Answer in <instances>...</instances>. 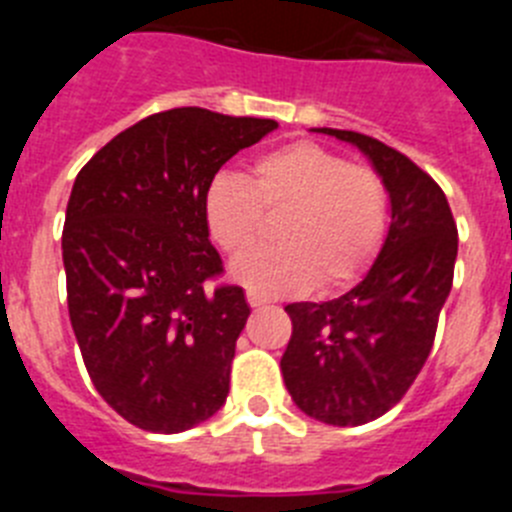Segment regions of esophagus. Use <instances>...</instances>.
Here are the masks:
<instances>
[{
	"mask_svg": "<svg viewBox=\"0 0 512 512\" xmlns=\"http://www.w3.org/2000/svg\"><path fill=\"white\" fill-rule=\"evenodd\" d=\"M246 300L251 307H264L266 305V297H261L259 292H246Z\"/></svg>",
	"mask_w": 512,
	"mask_h": 512,
	"instance_id": "1",
	"label": "esophagus"
}]
</instances>
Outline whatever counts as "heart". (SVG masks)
Listing matches in <instances>:
<instances>
[{
    "label": "heart",
    "instance_id": "b5f03b06",
    "mask_svg": "<svg viewBox=\"0 0 512 512\" xmlns=\"http://www.w3.org/2000/svg\"><path fill=\"white\" fill-rule=\"evenodd\" d=\"M264 212H284L277 228L282 243L235 261L233 277L261 295L300 292L312 282L338 289L359 279L377 256L390 194L374 169L300 140L256 158L251 179L215 174L202 194L207 233L230 256L259 241Z\"/></svg>",
    "mask_w": 512,
    "mask_h": 512
}]
</instances>
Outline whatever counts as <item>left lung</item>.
Returning <instances> with one entry per match:
<instances>
[{
    "instance_id": "obj_1",
    "label": "left lung",
    "mask_w": 512,
    "mask_h": 512,
    "mask_svg": "<svg viewBox=\"0 0 512 512\" xmlns=\"http://www.w3.org/2000/svg\"><path fill=\"white\" fill-rule=\"evenodd\" d=\"M359 148L390 194V230L356 287L292 302L282 374L297 408L328 425H364L395 408L431 354L456 264L446 194L408 156L354 130L318 128Z\"/></svg>"
}]
</instances>
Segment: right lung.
Here are the masks:
<instances>
[{
	"label": "right lung",
	"mask_w": 512,
	"mask_h": 512,
	"mask_svg": "<svg viewBox=\"0 0 512 512\" xmlns=\"http://www.w3.org/2000/svg\"><path fill=\"white\" fill-rule=\"evenodd\" d=\"M277 120L202 107L156 112L99 148L76 176L63 223L69 318L94 387L128 423L182 433L212 418L251 307L223 271L202 194Z\"/></svg>",
	"instance_id": "right-lung-1"
}]
</instances>
